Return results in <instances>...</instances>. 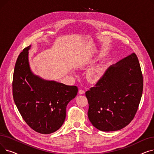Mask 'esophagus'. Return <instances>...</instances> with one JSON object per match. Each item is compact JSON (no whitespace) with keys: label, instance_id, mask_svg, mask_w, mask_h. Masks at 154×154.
I'll use <instances>...</instances> for the list:
<instances>
[{"label":"esophagus","instance_id":"obj_1","mask_svg":"<svg viewBox=\"0 0 154 154\" xmlns=\"http://www.w3.org/2000/svg\"><path fill=\"white\" fill-rule=\"evenodd\" d=\"M79 94H84L85 93V91L82 89H80L79 91Z\"/></svg>","mask_w":154,"mask_h":154}]
</instances>
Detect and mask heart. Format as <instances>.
<instances>
[{
  "mask_svg": "<svg viewBox=\"0 0 154 154\" xmlns=\"http://www.w3.org/2000/svg\"><path fill=\"white\" fill-rule=\"evenodd\" d=\"M106 69H107L106 65H103V66L97 69L90 71L88 74V80H89L92 82H97L103 75L105 71L106 70Z\"/></svg>",
  "mask_w": 154,
  "mask_h": 154,
  "instance_id": "b5f03b06",
  "label": "heart"
}]
</instances>
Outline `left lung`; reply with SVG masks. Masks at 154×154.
<instances>
[{
    "instance_id": "8db88e82",
    "label": "left lung",
    "mask_w": 154,
    "mask_h": 154,
    "mask_svg": "<svg viewBox=\"0 0 154 154\" xmlns=\"http://www.w3.org/2000/svg\"><path fill=\"white\" fill-rule=\"evenodd\" d=\"M143 76L135 53L111 66L85 92L88 117L101 131L126 127L134 118L143 91Z\"/></svg>"
}]
</instances>
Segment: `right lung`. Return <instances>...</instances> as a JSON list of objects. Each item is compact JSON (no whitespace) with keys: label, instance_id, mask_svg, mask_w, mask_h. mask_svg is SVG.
<instances>
[{"label":"right lung","instance_id":"add662e5","mask_svg":"<svg viewBox=\"0 0 154 154\" xmlns=\"http://www.w3.org/2000/svg\"><path fill=\"white\" fill-rule=\"evenodd\" d=\"M25 48L15 63L12 93L14 102L27 125L37 132L53 133L59 129L66 117L69 102L75 97L78 88L34 75Z\"/></svg>","mask_w":154,"mask_h":154}]
</instances>
